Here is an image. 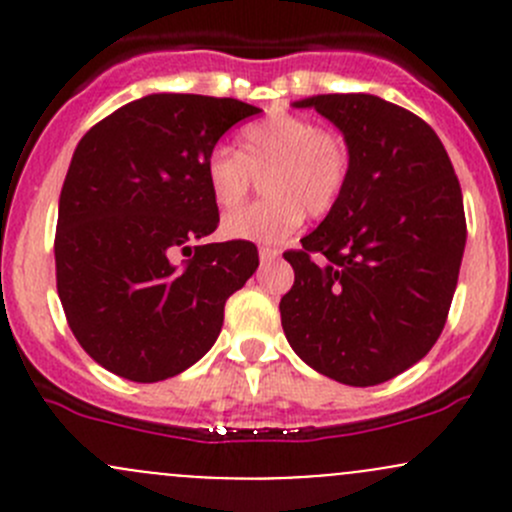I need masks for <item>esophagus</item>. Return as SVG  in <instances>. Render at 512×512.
Returning a JSON list of instances; mask_svg holds the SVG:
<instances>
[{
    "instance_id": "34e87169",
    "label": "esophagus",
    "mask_w": 512,
    "mask_h": 512,
    "mask_svg": "<svg viewBox=\"0 0 512 512\" xmlns=\"http://www.w3.org/2000/svg\"><path fill=\"white\" fill-rule=\"evenodd\" d=\"M280 257V250L277 247H260V260L262 262H272Z\"/></svg>"
}]
</instances>
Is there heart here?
<instances>
[{"mask_svg": "<svg viewBox=\"0 0 512 512\" xmlns=\"http://www.w3.org/2000/svg\"><path fill=\"white\" fill-rule=\"evenodd\" d=\"M265 173V200L223 220L230 240L272 245L297 230L304 213L324 218L342 198L352 173V153L339 133L294 113L252 123L240 136V153L215 148L205 160L210 195L220 210H235Z\"/></svg>", "mask_w": 512, "mask_h": 512, "instance_id": "heart-1", "label": "heart"}]
</instances>
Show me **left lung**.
Instances as JSON below:
<instances>
[{
	"instance_id": "left-lung-1",
	"label": "left lung",
	"mask_w": 512,
	"mask_h": 512,
	"mask_svg": "<svg viewBox=\"0 0 512 512\" xmlns=\"http://www.w3.org/2000/svg\"><path fill=\"white\" fill-rule=\"evenodd\" d=\"M312 106L344 133L352 173L342 198L299 250L282 297L289 347L339 384L376 386L423 359L446 327L466 213L456 170L433 128L371 94Z\"/></svg>"
}]
</instances>
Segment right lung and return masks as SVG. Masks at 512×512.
Here are the masks:
<instances>
[{
	"label": "right lung",
	"instance_id": "right-lung-1",
	"mask_svg": "<svg viewBox=\"0 0 512 512\" xmlns=\"http://www.w3.org/2000/svg\"><path fill=\"white\" fill-rule=\"evenodd\" d=\"M260 108L151 94L98 121L59 198L56 289L76 342L128 381L170 379L223 329L225 302L260 265L252 242H208L220 223L205 160Z\"/></svg>",
	"mask_w": 512,
	"mask_h": 512
}]
</instances>
